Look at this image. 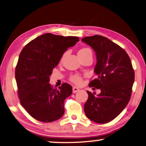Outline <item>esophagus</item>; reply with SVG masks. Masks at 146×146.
I'll list each match as a JSON object with an SVG mask.
<instances>
[{"instance_id": "obj_1", "label": "esophagus", "mask_w": 146, "mask_h": 146, "mask_svg": "<svg viewBox=\"0 0 146 146\" xmlns=\"http://www.w3.org/2000/svg\"><path fill=\"white\" fill-rule=\"evenodd\" d=\"M79 91V89L78 88V87H73V92L75 93L77 92H78V91Z\"/></svg>"}]
</instances>
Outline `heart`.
<instances>
[{"mask_svg":"<svg viewBox=\"0 0 146 146\" xmlns=\"http://www.w3.org/2000/svg\"><path fill=\"white\" fill-rule=\"evenodd\" d=\"M78 56L79 57H83V56H85L87 55V54H92V51L89 48L87 47H83L81 48V49L79 50L78 53ZM65 56V53H64L62 57H61V59H60V63H62L64 59V57ZM69 80L73 82V83L76 85H80L82 83V77H81L79 75L77 74H75V75H71V77H69Z\"/></svg>","mask_w":146,"mask_h":146,"instance_id":"heart-1","label":"heart"}]
</instances>
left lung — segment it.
I'll use <instances>...</instances> for the list:
<instances>
[{
    "instance_id": "8db88e82",
    "label": "left lung",
    "mask_w": 146,
    "mask_h": 146,
    "mask_svg": "<svg viewBox=\"0 0 146 146\" xmlns=\"http://www.w3.org/2000/svg\"><path fill=\"white\" fill-rule=\"evenodd\" d=\"M96 52L97 64L94 72L98 78L89 86L100 89L98 96L87 91L88 100L84 106L88 119L106 123L119 115L129 102L135 73L125 50L109 38L101 35L81 39Z\"/></svg>"
}]
</instances>
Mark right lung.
<instances>
[{
	"label": "right lung",
	"mask_w": 146,
	"mask_h": 146,
	"mask_svg": "<svg viewBox=\"0 0 146 146\" xmlns=\"http://www.w3.org/2000/svg\"><path fill=\"white\" fill-rule=\"evenodd\" d=\"M79 40L77 36L46 33L29 42L21 52L15 69L19 98L36 120L52 122L63 115L64 101L71 95L72 87L63 83L53 88L49 77L63 53Z\"/></svg>",
	"instance_id": "1"
}]
</instances>
